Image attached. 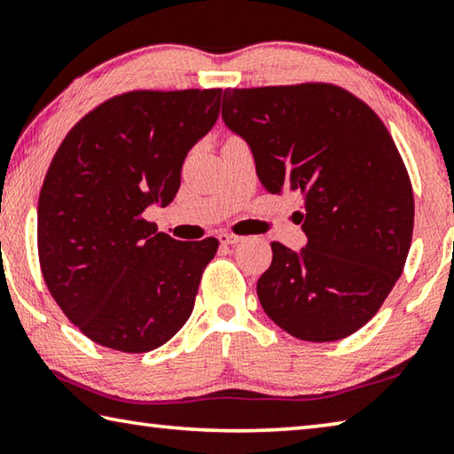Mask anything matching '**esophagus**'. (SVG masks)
<instances>
[{
  "label": "esophagus",
  "mask_w": 454,
  "mask_h": 454,
  "mask_svg": "<svg viewBox=\"0 0 454 454\" xmlns=\"http://www.w3.org/2000/svg\"><path fill=\"white\" fill-rule=\"evenodd\" d=\"M242 240H244V238L234 234V232H222L220 234V242L224 244V246H232V244H238V242H242Z\"/></svg>",
  "instance_id": "obj_1"
}]
</instances>
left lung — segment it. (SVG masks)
I'll use <instances>...</instances> for the list:
<instances>
[{
  "instance_id": "8db88e82",
  "label": "left lung",
  "mask_w": 454,
  "mask_h": 454,
  "mask_svg": "<svg viewBox=\"0 0 454 454\" xmlns=\"http://www.w3.org/2000/svg\"><path fill=\"white\" fill-rule=\"evenodd\" d=\"M222 118L254 153L270 194L302 196L306 248L272 242L256 292L264 312L309 342L347 338L403 274L414 226L412 184L371 106L334 83L228 88Z\"/></svg>"
}]
</instances>
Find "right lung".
<instances>
[{
  "label": "right lung",
  "mask_w": 454,
  "mask_h": 454,
  "mask_svg": "<svg viewBox=\"0 0 454 454\" xmlns=\"http://www.w3.org/2000/svg\"><path fill=\"white\" fill-rule=\"evenodd\" d=\"M222 90H134L88 112L59 144L37 200V254L61 312L129 355L186 325L216 238L180 242L144 212L170 204L186 153L216 124Z\"/></svg>",
  "instance_id": "1"
}]
</instances>
